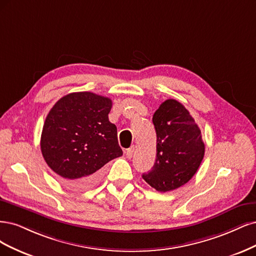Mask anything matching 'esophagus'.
<instances>
[{
  "label": "esophagus",
  "mask_w": 256,
  "mask_h": 256,
  "mask_svg": "<svg viewBox=\"0 0 256 256\" xmlns=\"http://www.w3.org/2000/svg\"><path fill=\"white\" fill-rule=\"evenodd\" d=\"M134 151H135V146H134L128 148V149L126 151V158H132V156H133V154H134Z\"/></svg>",
  "instance_id": "34e87169"
}]
</instances>
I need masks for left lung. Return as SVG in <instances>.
<instances>
[{
    "label": "left lung",
    "instance_id": "1",
    "mask_svg": "<svg viewBox=\"0 0 256 256\" xmlns=\"http://www.w3.org/2000/svg\"><path fill=\"white\" fill-rule=\"evenodd\" d=\"M156 132V160L142 178L158 192L185 185L199 169L205 146L192 114L178 101L169 98L153 114Z\"/></svg>",
    "mask_w": 256,
    "mask_h": 256
}]
</instances>
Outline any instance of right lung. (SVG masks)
Masks as SVG:
<instances>
[{
    "mask_svg": "<svg viewBox=\"0 0 256 256\" xmlns=\"http://www.w3.org/2000/svg\"><path fill=\"white\" fill-rule=\"evenodd\" d=\"M112 102L92 92L62 96L48 114L41 153L48 166L71 188L94 185L105 164L123 154L117 128L110 122Z\"/></svg>",
    "mask_w": 256,
    "mask_h": 256,
    "instance_id": "add662e5",
    "label": "right lung"
}]
</instances>
